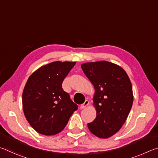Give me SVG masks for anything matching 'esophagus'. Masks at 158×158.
<instances>
[{"instance_id": "esophagus-1", "label": "esophagus", "mask_w": 158, "mask_h": 158, "mask_svg": "<svg viewBox=\"0 0 158 158\" xmlns=\"http://www.w3.org/2000/svg\"><path fill=\"white\" fill-rule=\"evenodd\" d=\"M89 105V100H85L84 102V104H82V105H81V106H80V109H84L86 107V106Z\"/></svg>"}]
</instances>
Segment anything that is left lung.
Masks as SVG:
<instances>
[{"label":"left lung","mask_w":158,"mask_h":158,"mask_svg":"<svg viewBox=\"0 0 158 158\" xmlns=\"http://www.w3.org/2000/svg\"><path fill=\"white\" fill-rule=\"evenodd\" d=\"M81 67L95 88L93 100L97 114L88 127L99 138L110 137L121 129L132 108L129 77L121 67L105 60L83 63Z\"/></svg>","instance_id":"8db88e82"}]
</instances>
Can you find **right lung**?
<instances>
[{
  "label": "right lung",
  "instance_id": "add662e5",
  "mask_svg": "<svg viewBox=\"0 0 158 158\" xmlns=\"http://www.w3.org/2000/svg\"><path fill=\"white\" fill-rule=\"evenodd\" d=\"M75 64L55 61L29 77L23 91V109L29 124L38 133L49 136L60 132L78 109L62 89L64 79Z\"/></svg>",
  "mask_w": 158,
  "mask_h": 158
}]
</instances>
